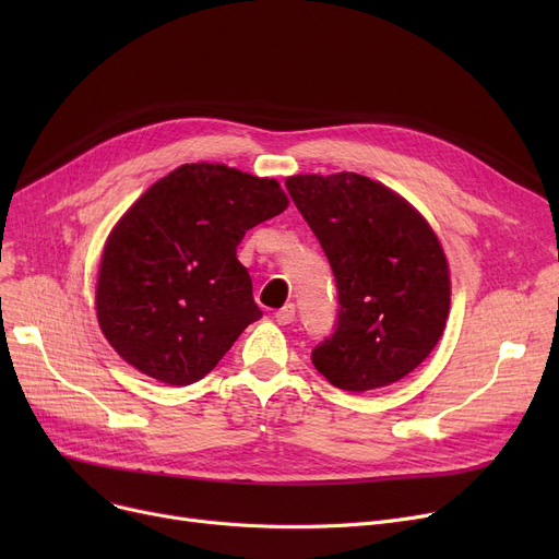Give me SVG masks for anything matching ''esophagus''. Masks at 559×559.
Returning a JSON list of instances; mask_svg holds the SVG:
<instances>
[{
	"label": "esophagus",
	"mask_w": 559,
	"mask_h": 559,
	"mask_svg": "<svg viewBox=\"0 0 559 559\" xmlns=\"http://www.w3.org/2000/svg\"><path fill=\"white\" fill-rule=\"evenodd\" d=\"M274 319L278 321L281 326H287V324H292V321H295V306H292V304H285L281 310H276Z\"/></svg>",
	"instance_id": "obj_1"
}]
</instances>
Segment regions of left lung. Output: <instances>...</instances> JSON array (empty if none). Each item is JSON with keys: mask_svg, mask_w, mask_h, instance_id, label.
<instances>
[{"mask_svg": "<svg viewBox=\"0 0 559 559\" xmlns=\"http://www.w3.org/2000/svg\"><path fill=\"white\" fill-rule=\"evenodd\" d=\"M285 186L337 281V329L312 365L346 392L396 383L447 329L451 272L437 233L407 199L356 171L295 174Z\"/></svg>", "mask_w": 559, "mask_h": 559, "instance_id": "8db88e82", "label": "left lung"}]
</instances>
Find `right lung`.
Wrapping results in <instances>:
<instances>
[{
	"label": "right lung",
	"mask_w": 559,
	"mask_h": 559,
	"mask_svg": "<svg viewBox=\"0 0 559 559\" xmlns=\"http://www.w3.org/2000/svg\"><path fill=\"white\" fill-rule=\"evenodd\" d=\"M289 205L276 179L188 163L146 188L104 242L95 310L124 362L160 383H197L262 317L235 255L245 233Z\"/></svg>",
	"instance_id": "right-lung-1"
}]
</instances>
